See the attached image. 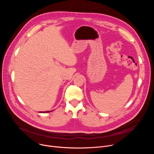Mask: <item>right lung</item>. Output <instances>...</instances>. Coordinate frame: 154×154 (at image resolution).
Listing matches in <instances>:
<instances>
[{"mask_svg":"<svg viewBox=\"0 0 154 154\" xmlns=\"http://www.w3.org/2000/svg\"><path fill=\"white\" fill-rule=\"evenodd\" d=\"M51 111H52V110H51ZM41 112H40V113H41ZM45 112H46V113H47V112H50V111H47V112H43V113H45Z\"/></svg>","mask_w":154,"mask_h":154,"instance_id":"add662e5","label":"right lung"}]
</instances>
